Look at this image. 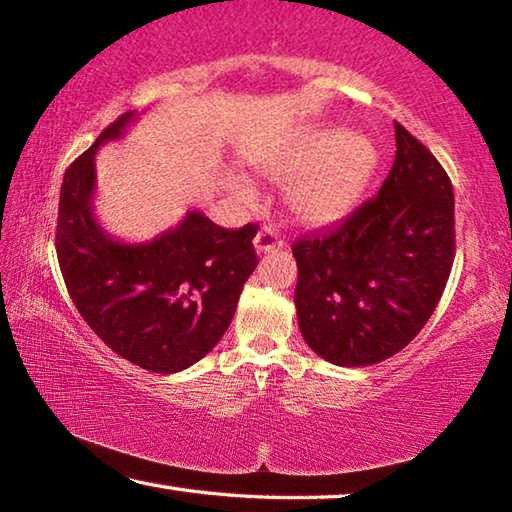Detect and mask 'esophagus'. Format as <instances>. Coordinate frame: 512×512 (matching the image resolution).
<instances>
[{
  "mask_svg": "<svg viewBox=\"0 0 512 512\" xmlns=\"http://www.w3.org/2000/svg\"><path fill=\"white\" fill-rule=\"evenodd\" d=\"M282 246H284V237L273 228H262L255 235L257 253H271V250H280Z\"/></svg>",
  "mask_w": 512,
  "mask_h": 512,
  "instance_id": "1",
  "label": "esophagus"
}]
</instances>
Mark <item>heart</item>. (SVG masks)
Masks as SVG:
<instances>
[{
    "label": "heart",
    "mask_w": 512,
    "mask_h": 512,
    "mask_svg": "<svg viewBox=\"0 0 512 512\" xmlns=\"http://www.w3.org/2000/svg\"><path fill=\"white\" fill-rule=\"evenodd\" d=\"M377 146L370 137L354 131L314 128L275 155L266 164L273 178H287V203L291 212L305 223H332L359 203L377 167ZM248 194L244 185H232Z\"/></svg>",
    "instance_id": "1"
}]
</instances>
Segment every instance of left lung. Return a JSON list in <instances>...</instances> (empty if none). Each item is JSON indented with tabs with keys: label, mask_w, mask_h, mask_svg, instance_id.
<instances>
[{
	"label": "left lung",
	"mask_w": 512,
	"mask_h": 512,
	"mask_svg": "<svg viewBox=\"0 0 512 512\" xmlns=\"http://www.w3.org/2000/svg\"><path fill=\"white\" fill-rule=\"evenodd\" d=\"M395 144L377 196L293 244L302 339L334 366H372L406 348L452 273V180L397 121Z\"/></svg>",
	"instance_id": "obj_1"
}]
</instances>
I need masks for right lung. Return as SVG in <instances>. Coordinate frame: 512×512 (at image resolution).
<instances>
[{"mask_svg": "<svg viewBox=\"0 0 512 512\" xmlns=\"http://www.w3.org/2000/svg\"><path fill=\"white\" fill-rule=\"evenodd\" d=\"M126 112L65 171L56 253L69 298L92 332L119 357L171 375L203 359L235 316L255 271L257 223L228 230L198 210L144 244H121L94 219V153L119 140Z\"/></svg>", "mask_w": 512, "mask_h": 512, "instance_id": "add662e5", "label": "right lung"}]
</instances>
